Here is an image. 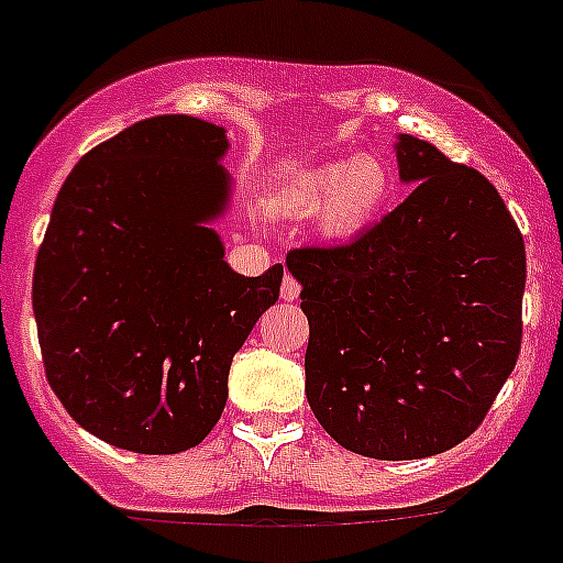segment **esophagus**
Here are the masks:
<instances>
[{
	"instance_id": "esophagus-1",
	"label": "esophagus",
	"mask_w": 563,
	"mask_h": 563,
	"mask_svg": "<svg viewBox=\"0 0 563 563\" xmlns=\"http://www.w3.org/2000/svg\"><path fill=\"white\" fill-rule=\"evenodd\" d=\"M280 297L286 299V302H294V299L299 297V280H297V277H291V275H286V277H283Z\"/></svg>"
}]
</instances>
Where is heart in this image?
<instances>
[{
    "label": "heart",
    "instance_id": "b5f03b06",
    "mask_svg": "<svg viewBox=\"0 0 563 563\" xmlns=\"http://www.w3.org/2000/svg\"><path fill=\"white\" fill-rule=\"evenodd\" d=\"M391 172L375 155L324 161L299 172L283 194L291 217H317L330 239H353L369 228L391 197Z\"/></svg>",
    "mask_w": 563,
    "mask_h": 563
}]
</instances>
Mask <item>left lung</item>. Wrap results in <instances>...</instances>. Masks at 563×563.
<instances>
[{"label":"left lung","instance_id":"1","mask_svg":"<svg viewBox=\"0 0 563 563\" xmlns=\"http://www.w3.org/2000/svg\"><path fill=\"white\" fill-rule=\"evenodd\" d=\"M417 183L350 244L286 257L308 317L306 394L350 453L413 461L477 430L522 346L525 241L497 188L402 135Z\"/></svg>","mask_w":563,"mask_h":563}]
</instances>
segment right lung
Instances as JSON below:
<instances>
[{"label":"right lung","mask_w":563,"mask_h":563,"mask_svg":"<svg viewBox=\"0 0 563 563\" xmlns=\"http://www.w3.org/2000/svg\"><path fill=\"white\" fill-rule=\"evenodd\" d=\"M224 130L152 115L80 157L33 272L41 358L57 400L113 448H197L228 402V372L280 297L224 264L205 222L228 202Z\"/></svg>","instance_id":"1"}]
</instances>
